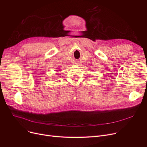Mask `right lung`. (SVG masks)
Listing matches in <instances>:
<instances>
[{
  "instance_id": "1",
  "label": "right lung",
  "mask_w": 147,
  "mask_h": 147,
  "mask_svg": "<svg viewBox=\"0 0 147 147\" xmlns=\"http://www.w3.org/2000/svg\"><path fill=\"white\" fill-rule=\"evenodd\" d=\"M56 71H58V70H56Z\"/></svg>"
}]
</instances>
